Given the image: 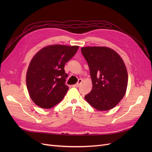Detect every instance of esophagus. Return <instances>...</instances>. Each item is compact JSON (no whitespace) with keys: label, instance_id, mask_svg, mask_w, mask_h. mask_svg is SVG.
I'll use <instances>...</instances> for the list:
<instances>
[{"label":"esophagus","instance_id":"1","mask_svg":"<svg viewBox=\"0 0 152 152\" xmlns=\"http://www.w3.org/2000/svg\"><path fill=\"white\" fill-rule=\"evenodd\" d=\"M82 83V79H79L78 80V82H77V83H76V84H75V85H73V87H77L79 85H80V84Z\"/></svg>","mask_w":152,"mask_h":152}]
</instances>
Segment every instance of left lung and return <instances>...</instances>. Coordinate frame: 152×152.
<instances>
[{
  "label": "left lung",
  "mask_w": 152,
  "mask_h": 152,
  "mask_svg": "<svg viewBox=\"0 0 152 152\" xmlns=\"http://www.w3.org/2000/svg\"><path fill=\"white\" fill-rule=\"evenodd\" d=\"M81 52L90 70L92 89L86 100L99 111L114 108L126 92L128 75L124 61L107 47H84Z\"/></svg>",
  "instance_id": "8db88e82"
}]
</instances>
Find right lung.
<instances>
[{
	"label": "right lung",
	"instance_id": "add662e5",
	"mask_svg": "<svg viewBox=\"0 0 152 152\" xmlns=\"http://www.w3.org/2000/svg\"><path fill=\"white\" fill-rule=\"evenodd\" d=\"M79 46L61 44L43 47L32 58L26 73L29 96L39 107H53L65 97L68 87L65 84V65L76 53Z\"/></svg>",
	"mask_w": 152,
	"mask_h": 152
}]
</instances>
